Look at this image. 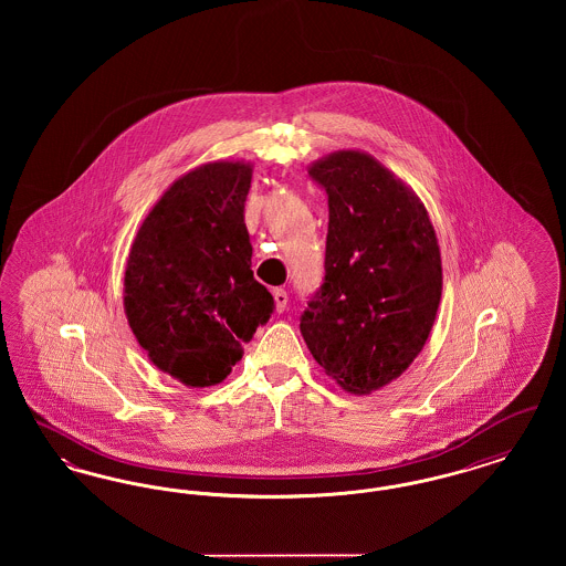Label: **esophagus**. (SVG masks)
<instances>
[{
  "label": "esophagus",
  "mask_w": 566,
  "mask_h": 566,
  "mask_svg": "<svg viewBox=\"0 0 566 566\" xmlns=\"http://www.w3.org/2000/svg\"><path fill=\"white\" fill-rule=\"evenodd\" d=\"M271 295H273V301H275V312H284V310H286V303H289L286 291H284V289H273Z\"/></svg>",
  "instance_id": "obj_1"
}]
</instances>
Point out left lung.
<instances>
[{
	"label": "left lung",
	"instance_id": "left-lung-1",
	"mask_svg": "<svg viewBox=\"0 0 566 566\" xmlns=\"http://www.w3.org/2000/svg\"><path fill=\"white\" fill-rule=\"evenodd\" d=\"M328 195L324 284L301 335L346 392L371 395L407 371L437 318L443 271L420 197L365 150L310 165Z\"/></svg>",
	"mask_w": 566,
	"mask_h": 566
}]
</instances>
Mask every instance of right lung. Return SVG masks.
Segmentation results:
<instances>
[{"instance_id":"1","label":"right lung","mask_w":566,"mask_h":566,"mask_svg":"<svg viewBox=\"0 0 566 566\" xmlns=\"http://www.w3.org/2000/svg\"><path fill=\"white\" fill-rule=\"evenodd\" d=\"M250 161L190 169L142 220L129 250L127 323L150 363L185 386L220 384L273 312V296L250 270Z\"/></svg>"}]
</instances>
